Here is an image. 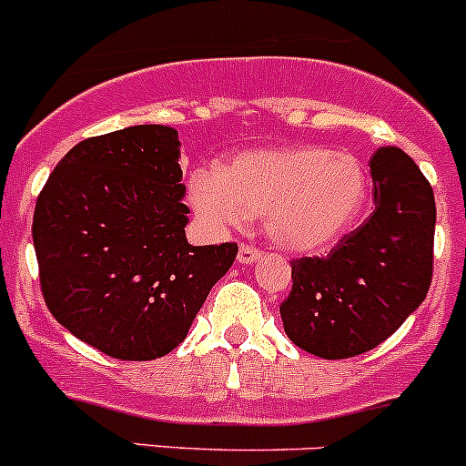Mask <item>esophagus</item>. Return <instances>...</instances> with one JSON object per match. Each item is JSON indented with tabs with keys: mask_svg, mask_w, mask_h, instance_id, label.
I'll list each match as a JSON object with an SVG mask.
<instances>
[{
	"mask_svg": "<svg viewBox=\"0 0 466 466\" xmlns=\"http://www.w3.org/2000/svg\"><path fill=\"white\" fill-rule=\"evenodd\" d=\"M258 258H260V249H256L254 245H240V249H238V263L251 265Z\"/></svg>",
	"mask_w": 466,
	"mask_h": 466,
	"instance_id": "34e87169",
	"label": "esophagus"
}]
</instances>
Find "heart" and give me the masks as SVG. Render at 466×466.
Here are the masks:
<instances>
[{
  "mask_svg": "<svg viewBox=\"0 0 466 466\" xmlns=\"http://www.w3.org/2000/svg\"><path fill=\"white\" fill-rule=\"evenodd\" d=\"M189 201L215 226H242L265 215L274 245L313 254L334 245L352 226L369 194L361 159L325 146L260 148L217 169L189 174Z\"/></svg>",
  "mask_w": 466,
  "mask_h": 466,
  "instance_id": "1",
  "label": "heart"
}]
</instances>
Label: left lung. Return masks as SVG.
Listing matches in <instances>:
<instances>
[{"label": "left lung", "instance_id": "left-lung-1", "mask_svg": "<svg viewBox=\"0 0 466 466\" xmlns=\"http://www.w3.org/2000/svg\"><path fill=\"white\" fill-rule=\"evenodd\" d=\"M375 210L327 256L292 260L281 304L288 339L322 359H350L387 340L432 281L435 194L396 146L370 157Z\"/></svg>", "mask_w": 466, "mask_h": 466}]
</instances>
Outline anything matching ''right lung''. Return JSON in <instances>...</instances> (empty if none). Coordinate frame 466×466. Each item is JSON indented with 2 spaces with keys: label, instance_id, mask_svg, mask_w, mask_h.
Returning a JSON list of instances; mask_svg holds the SVG:
<instances>
[{
  "label": "right lung",
  "instance_id": "1",
  "mask_svg": "<svg viewBox=\"0 0 466 466\" xmlns=\"http://www.w3.org/2000/svg\"><path fill=\"white\" fill-rule=\"evenodd\" d=\"M178 132L132 126L64 155L34 210V249L52 316L70 334L123 361L178 348L236 242L185 238Z\"/></svg>",
  "mask_w": 466,
  "mask_h": 466
}]
</instances>
